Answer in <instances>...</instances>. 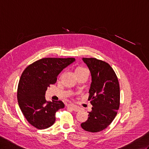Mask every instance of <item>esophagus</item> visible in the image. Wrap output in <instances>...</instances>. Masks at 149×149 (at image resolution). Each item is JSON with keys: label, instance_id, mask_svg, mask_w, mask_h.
I'll return each mask as SVG.
<instances>
[{"label": "esophagus", "instance_id": "obj_1", "mask_svg": "<svg viewBox=\"0 0 149 149\" xmlns=\"http://www.w3.org/2000/svg\"><path fill=\"white\" fill-rule=\"evenodd\" d=\"M68 107L71 108L72 110H74V111H79L80 110V108L79 107H77V106H75L74 104H69L68 105Z\"/></svg>", "mask_w": 149, "mask_h": 149}]
</instances>
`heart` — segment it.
Masks as SVG:
<instances>
[{"label": "heart", "instance_id": "1", "mask_svg": "<svg viewBox=\"0 0 149 149\" xmlns=\"http://www.w3.org/2000/svg\"><path fill=\"white\" fill-rule=\"evenodd\" d=\"M86 68H85L79 67H77V68H76V70H75V72H77V71H82V70H86Z\"/></svg>", "mask_w": 149, "mask_h": 149}]
</instances>
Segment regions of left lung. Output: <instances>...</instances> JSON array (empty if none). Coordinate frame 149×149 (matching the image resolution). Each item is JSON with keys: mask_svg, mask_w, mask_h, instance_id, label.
Returning a JSON list of instances; mask_svg holds the SVG:
<instances>
[{"mask_svg": "<svg viewBox=\"0 0 149 149\" xmlns=\"http://www.w3.org/2000/svg\"><path fill=\"white\" fill-rule=\"evenodd\" d=\"M82 60L92 76L88 100L93 107L81 127L87 132H99L107 128L116 116L120 104L119 82L107 62L96 58Z\"/></svg>", "mask_w": 149, "mask_h": 149, "instance_id": "1", "label": "left lung"}]
</instances>
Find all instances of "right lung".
Instances as JSON below:
<instances>
[{
	"label": "right lung",
	"mask_w": 149,
	"mask_h": 149,
	"mask_svg": "<svg viewBox=\"0 0 149 149\" xmlns=\"http://www.w3.org/2000/svg\"><path fill=\"white\" fill-rule=\"evenodd\" d=\"M74 58H43L26 67L18 84L17 97L23 115L34 127L49 128L55 121L56 112L65 107L62 101H47L45 91L56 82L64 68L73 63Z\"/></svg>",
	"instance_id": "right-lung-1"
}]
</instances>
